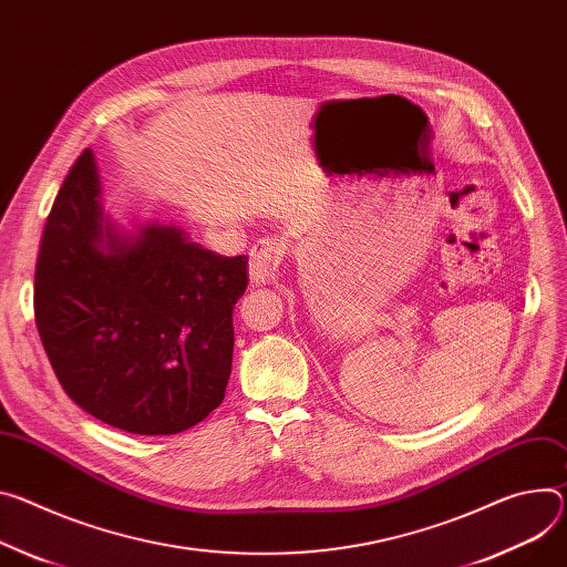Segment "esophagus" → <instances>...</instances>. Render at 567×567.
<instances>
[{"label":"esophagus","mask_w":567,"mask_h":567,"mask_svg":"<svg viewBox=\"0 0 567 567\" xmlns=\"http://www.w3.org/2000/svg\"><path fill=\"white\" fill-rule=\"evenodd\" d=\"M285 257V246L276 239H260L252 250H250V262H248V274H250V282L255 285H267L274 274L276 267L282 262Z\"/></svg>","instance_id":"34e87169"}]
</instances>
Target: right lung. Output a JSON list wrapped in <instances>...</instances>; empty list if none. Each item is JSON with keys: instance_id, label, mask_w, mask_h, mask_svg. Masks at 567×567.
Listing matches in <instances>:
<instances>
[{"instance_id": "obj_1", "label": "right lung", "mask_w": 567, "mask_h": 567, "mask_svg": "<svg viewBox=\"0 0 567 567\" xmlns=\"http://www.w3.org/2000/svg\"><path fill=\"white\" fill-rule=\"evenodd\" d=\"M248 257L181 228L124 237L101 208L92 151L59 189L35 262V326L65 393L111 427L161 436L210 416L233 367Z\"/></svg>"}]
</instances>
